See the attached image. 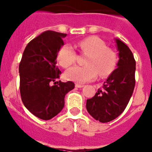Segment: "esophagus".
<instances>
[{
    "mask_svg": "<svg viewBox=\"0 0 152 152\" xmlns=\"http://www.w3.org/2000/svg\"><path fill=\"white\" fill-rule=\"evenodd\" d=\"M75 86H76V88H81V87H83V86H84V85L80 84H76Z\"/></svg>",
    "mask_w": 152,
    "mask_h": 152,
    "instance_id": "1",
    "label": "esophagus"
}]
</instances>
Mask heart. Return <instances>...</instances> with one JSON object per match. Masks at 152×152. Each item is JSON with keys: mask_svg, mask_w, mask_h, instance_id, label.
Instances as JSON below:
<instances>
[{"mask_svg": "<svg viewBox=\"0 0 152 152\" xmlns=\"http://www.w3.org/2000/svg\"><path fill=\"white\" fill-rule=\"evenodd\" d=\"M74 47L81 53L88 55L86 66H76L68 69L64 74L66 79L82 84L95 79L99 73L101 77H105L113 72L115 56L99 38L89 37L76 42ZM58 58L61 66L67 68L76 61V53L71 45L66 44L60 49Z\"/></svg>", "mask_w": 152, "mask_h": 152, "instance_id": "heart-1", "label": "heart"}]
</instances>
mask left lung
<instances>
[{"label": "left lung", "mask_w": 152, "mask_h": 152, "mask_svg": "<svg viewBox=\"0 0 152 152\" xmlns=\"http://www.w3.org/2000/svg\"><path fill=\"white\" fill-rule=\"evenodd\" d=\"M118 50V68L104 82L102 89L86 100V110L96 121L108 123L125 110L135 87L136 61L129 48L115 39Z\"/></svg>", "instance_id": "left-lung-1"}]
</instances>
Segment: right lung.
I'll return each mask as SVG.
<instances>
[{
	"instance_id": "add662e5",
	"label": "right lung",
	"mask_w": 152,
	"mask_h": 152,
	"mask_svg": "<svg viewBox=\"0 0 152 152\" xmlns=\"http://www.w3.org/2000/svg\"><path fill=\"white\" fill-rule=\"evenodd\" d=\"M66 35L54 31H44L28 43L19 63L23 104L34 115L45 121L62 110L65 96L75 86L72 81H56L61 74L57 66L58 54L64 45L63 37Z\"/></svg>"
}]
</instances>
